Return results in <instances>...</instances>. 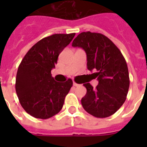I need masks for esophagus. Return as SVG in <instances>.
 Wrapping results in <instances>:
<instances>
[{"label": "esophagus", "mask_w": 147, "mask_h": 147, "mask_svg": "<svg viewBox=\"0 0 147 147\" xmlns=\"http://www.w3.org/2000/svg\"><path fill=\"white\" fill-rule=\"evenodd\" d=\"M73 85H74V86H76V87H78V86H79V85H78V84H77V83L74 82H73Z\"/></svg>", "instance_id": "esophagus-1"}]
</instances>
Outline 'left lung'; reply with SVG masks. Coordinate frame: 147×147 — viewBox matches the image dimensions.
Here are the masks:
<instances>
[{"mask_svg":"<svg viewBox=\"0 0 147 147\" xmlns=\"http://www.w3.org/2000/svg\"><path fill=\"white\" fill-rule=\"evenodd\" d=\"M71 46L82 48L87 55V66L98 85L93 88L85 83L87 92L82 98L83 108L92 116L105 118L111 116L123 105L127 95L130 78L126 60L111 40L101 33L83 32Z\"/></svg>","mask_w":147,"mask_h":147,"instance_id":"1","label":"left lung"}]
</instances>
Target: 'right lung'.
Wrapping results in <instances>:
<instances>
[{"label":"right lung","mask_w":147,"mask_h":147,"mask_svg":"<svg viewBox=\"0 0 147 147\" xmlns=\"http://www.w3.org/2000/svg\"><path fill=\"white\" fill-rule=\"evenodd\" d=\"M76 33L53 34L37 42L26 53L17 72L15 88L25 111L36 118L48 119L58 114L72 86L69 78L58 82L52 77L60 53Z\"/></svg>","instance_id":"add662e5"}]
</instances>
